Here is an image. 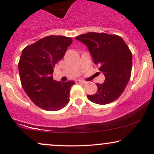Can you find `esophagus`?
Segmentation results:
<instances>
[{
    "label": "esophagus",
    "mask_w": 154,
    "mask_h": 154,
    "mask_svg": "<svg viewBox=\"0 0 154 154\" xmlns=\"http://www.w3.org/2000/svg\"><path fill=\"white\" fill-rule=\"evenodd\" d=\"M76 83H77V84H79V83H80V84H86L87 82L84 80H80V79H77V80H76Z\"/></svg>",
    "instance_id": "obj_1"
}]
</instances>
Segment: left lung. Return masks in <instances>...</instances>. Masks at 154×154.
<instances>
[{
  "instance_id": "obj_1",
  "label": "left lung",
  "mask_w": 154,
  "mask_h": 154,
  "mask_svg": "<svg viewBox=\"0 0 154 154\" xmlns=\"http://www.w3.org/2000/svg\"><path fill=\"white\" fill-rule=\"evenodd\" d=\"M75 39L87 45L93 61L105 76L103 83L96 84L97 93L88 95V100L101 105L116 100L131 76L132 55L128 45L121 37L106 33L88 32Z\"/></svg>"
}]
</instances>
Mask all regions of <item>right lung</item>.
<instances>
[{"instance_id": "1", "label": "right lung", "mask_w": 154, "mask_h": 154, "mask_svg": "<svg viewBox=\"0 0 154 154\" xmlns=\"http://www.w3.org/2000/svg\"><path fill=\"white\" fill-rule=\"evenodd\" d=\"M72 38L50 35L24 48L19 59V77L23 89L35 105L47 111H58L69 102L73 81L53 79L55 65L64 56Z\"/></svg>"}]
</instances>
